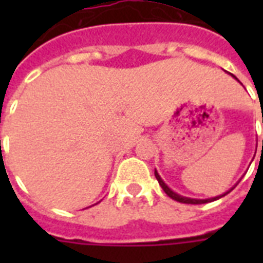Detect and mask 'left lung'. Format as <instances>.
<instances>
[{"label":"left lung","mask_w":263,"mask_h":263,"mask_svg":"<svg viewBox=\"0 0 263 263\" xmlns=\"http://www.w3.org/2000/svg\"><path fill=\"white\" fill-rule=\"evenodd\" d=\"M233 78L236 79V76H233ZM262 123H263V119H262ZM262 146H263V140H262ZM154 175H156V179L158 180V183H160V185H161V187H162V190H164V191H165V194H166V195H168V196H171L172 199L177 200V202H181V203H188V204L208 203V202H213V200L220 199V198H222V196H225V195H227V194H229V192L232 191L233 188H235V187L231 188L229 191H227V192H225V194H222V195L216 196V198H210V199H192V198H187V196H181V195H179V194H176V192H173L172 190H171V188H169L168 185H166V184L164 183V180L161 179V176L158 175V172H157V171H156V172H154Z\"/></svg>","instance_id":"obj_1"}]
</instances>
